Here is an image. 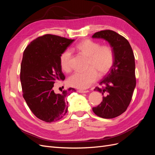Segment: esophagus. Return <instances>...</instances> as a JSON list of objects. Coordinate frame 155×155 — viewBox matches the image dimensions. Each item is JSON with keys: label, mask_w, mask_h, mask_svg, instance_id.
Returning a JSON list of instances; mask_svg holds the SVG:
<instances>
[{"label": "esophagus", "mask_w": 155, "mask_h": 155, "mask_svg": "<svg viewBox=\"0 0 155 155\" xmlns=\"http://www.w3.org/2000/svg\"><path fill=\"white\" fill-rule=\"evenodd\" d=\"M78 92L79 93H87L88 91H84V90H78Z\"/></svg>", "instance_id": "34e87169"}]
</instances>
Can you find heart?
Wrapping results in <instances>:
<instances>
[{
  "label": "heart",
  "mask_w": 155,
  "mask_h": 155,
  "mask_svg": "<svg viewBox=\"0 0 155 155\" xmlns=\"http://www.w3.org/2000/svg\"><path fill=\"white\" fill-rule=\"evenodd\" d=\"M78 52L88 58L85 71H77L73 73L67 80L70 86L79 89L90 87L97 79L98 74L104 76L109 73L114 62V51L110 45H101L98 42L91 39H85L76 45ZM72 51L65 50L60 55L61 68L65 72L71 68Z\"/></svg>",
  "instance_id": "b5f03b06"
}]
</instances>
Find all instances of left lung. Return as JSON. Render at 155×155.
<instances>
[{"label":"left lung","instance_id":"obj_1","mask_svg":"<svg viewBox=\"0 0 155 155\" xmlns=\"http://www.w3.org/2000/svg\"><path fill=\"white\" fill-rule=\"evenodd\" d=\"M92 37L109 42L114 54L113 67L100 83L105 87L94 89L104 96L103 101L92 110L101 118H114L124 113L132 99L136 87L134 53L129 41L112 30L97 31Z\"/></svg>","mask_w":155,"mask_h":155}]
</instances>
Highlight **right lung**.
<instances>
[{
  "label": "right lung",
  "mask_w": 155,
  "mask_h": 155,
  "mask_svg": "<svg viewBox=\"0 0 155 155\" xmlns=\"http://www.w3.org/2000/svg\"><path fill=\"white\" fill-rule=\"evenodd\" d=\"M74 39L46 34L31 42L24 51L20 79L23 97L39 119L51 123L61 119L68 110L67 97L73 88L55 94L54 85L65 79L59 57Z\"/></svg>",
  "instance_id": "add662e5"
}]
</instances>
